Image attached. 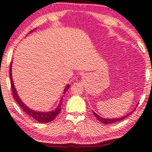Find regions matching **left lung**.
Here are the masks:
<instances>
[{
	"mask_svg": "<svg viewBox=\"0 0 152 152\" xmlns=\"http://www.w3.org/2000/svg\"><path fill=\"white\" fill-rule=\"evenodd\" d=\"M93 113H94V115L96 116V118L99 120V121H101L102 123H104V124H109V123H116V122H118L120 121H122V120L126 118H128V116L130 115L132 113H130L129 114H128V115L123 116V117L119 118H102V117H101V116H99V115H97L95 112L93 111Z\"/></svg>",
	"mask_w": 152,
	"mask_h": 152,
	"instance_id": "1",
	"label": "left lung"
}]
</instances>
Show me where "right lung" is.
Here are the masks:
<instances>
[{
	"label": "right lung",
	"mask_w": 152,
	"mask_h": 152,
	"mask_svg": "<svg viewBox=\"0 0 152 152\" xmlns=\"http://www.w3.org/2000/svg\"><path fill=\"white\" fill-rule=\"evenodd\" d=\"M11 65H10V82H11V89H12L13 97H14V99H15V101L18 104L19 106H20V107L21 108L22 110H23V111L24 112V113H25L26 114H27L29 116H30V117L36 120L37 121L39 122V123H49V122L53 121V120L55 118L56 116H57L58 114H59L60 112H61V105H62V103H63V97L61 99V102H60V104H58V106H57V108H56L55 110H51V111H49V112L36 111V110L30 109V108L28 107L27 106H26V105L22 102V100L20 99V98L18 96V93H17L16 89H15V87L14 82H13L12 77V72H11V67L12 66H11ZM69 88H70V85H68L66 87H65L63 93L65 94V92H66Z\"/></svg>",
	"instance_id": "add662e5"
}]
</instances>
